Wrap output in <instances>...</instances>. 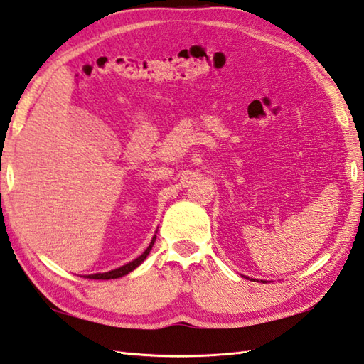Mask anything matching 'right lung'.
Masks as SVG:
<instances>
[{
    "label": "right lung",
    "mask_w": 364,
    "mask_h": 364,
    "mask_svg": "<svg viewBox=\"0 0 364 364\" xmlns=\"http://www.w3.org/2000/svg\"><path fill=\"white\" fill-rule=\"evenodd\" d=\"M154 240H156V237L151 240V243H149V246L145 249V252L141 254L140 257H137L135 260L127 263V265H123V267L117 268V269H112V272H109V273L90 274V276H87V277H90V279H117V277H121V276L127 274L129 272H132V269L137 268V267L140 265V263L146 259V255L149 254V251H151V247H153V245H154Z\"/></svg>",
    "instance_id": "1"
}]
</instances>
